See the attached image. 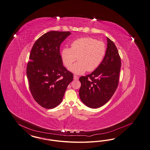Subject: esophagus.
<instances>
[{
	"instance_id": "1",
	"label": "esophagus",
	"mask_w": 150,
	"mask_h": 150,
	"mask_svg": "<svg viewBox=\"0 0 150 150\" xmlns=\"http://www.w3.org/2000/svg\"><path fill=\"white\" fill-rule=\"evenodd\" d=\"M74 79L75 80H78V79H79L78 76L74 75Z\"/></svg>"
}]
</instances>
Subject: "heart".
Listing matches in <instances>:
<instances>
[{
	"instance_id": "1",
	"label": "heart",
	"mask_w": 150,
	"mask_h": 150,
	"mask_svg": "<svg viewBox=\"0 0 150 150\" xmlns=\"http://www.w3.org/2000/svg\"><path fill=\"white\" fill-rule=\"evenodd\" d=\"M106 52V47L103 42L86 37L72 41L71 48H64L61 56L67 67H70L78 57L79 62L69 69L76 74H83L87 70H95L103 62Z\"/></svg>"
}]
</instances>
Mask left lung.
I'll return each mask as SVG.
<instances>
[{
	"label": "left lung",
	"instance_id": "left-lung-1",
	"mask_svg": "<svg viewBox=\"0 0 150 150\" xmlns=\"http://www.w3.org/2000/svg\"><path fill=\"white\" fill-rule=\"evenodd\" d=\"M107 41L106 52L100 65L90 74L79 78L80 98L93 109L107 103L118 86L121 59L114 42L108 37Z\"/></svg>",
	"mask_w": 150,
	"mask_h": 150
}]
</instances>
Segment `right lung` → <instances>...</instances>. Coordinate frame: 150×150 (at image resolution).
Masks as SVG:
<instances>
[{
	"mask_svg": "<svg viewBox=\"0 0 150 150\" xmlns=\"http://www.w3.org/2000/svg\"><path fill=\"white\" fill-rule=\"evenodd\" d=\"M69 31H51L34 43L28 63L26 75L31 95L45 109H53L62 103L73 74L62 65L60 54L62 42Z\"/></svg>",
	"mask_w": 150,
	"mask_h": 150,
	"instance_id": "add662e5",
	"label": "right lung"
}]
</instances>
